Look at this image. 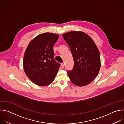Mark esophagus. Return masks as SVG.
Returning a JSON list of instances; mask_svg holds the SVG:
<instances>
[{"label":"esophagus","mask_w":124,"mask_h":124,"mask_svg":"<svg viewBox=\"0 0 124 124\" xmlns=\"http://www.w3.org/2000/svg\"><path fill=\"white\" fill-rule=\"evenodd\" d=\"M61 68H62V69L64 68V63H62V64H61Z\"/></svg>","instance_id":"34e87169"}]
</instances>
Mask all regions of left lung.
<instances>
[{
  "instance_id": "obj_1",
  "label": "left lung",
  "mask_w": 124,
  "mask_h": 124,
  "mask_svg": "<svg viewBox=\"0 0 124 124\" xmlns=\"http://www.w3.org/2000/svg\"><path fill=\"white\" fill-rule=\"evenodd\" d=\"M73 55V70H68L71 81L78 86L91 83L98 75L101 67L100 54L95 43L86 33L71 31L62 35Z\"/></svg>"
}]
</instances>
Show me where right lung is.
Wrapping results in <instances>:
<instances>
[{
	"label": "right lung",
	"instance_id": "right-lung-1",
	"mask_svg": "<svg viewBox=\"0 0 124 124\" xmlns=\"http://www.w3.org/2000/svg\"><path fill=\"white\" fill-rule=\"evenodd\" d=\"M58 35L40 34L29 44L24 54L23 68L28 78L35 84L46 86L55 78L60 64L54 58V46Z\"/></svg>",
	"mask_w": 124,
	"mask_h": 124
}]
</instances>
